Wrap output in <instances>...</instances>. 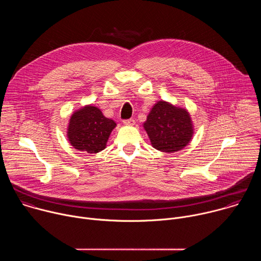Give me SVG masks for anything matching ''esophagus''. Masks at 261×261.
<instances>
[{"label":"esophagus","mask_w":261,"mask_h":261,"mask_svg":"<svg viewBox=\"0 0 261 261\" xmlns=\"http://www.w3.org/2000/svg\"><path fill=\"white\" fill-rule=\"evenodd\" d=\"M123 123L125 125H129V126H133L135 124V120L134 119H128V120H124Z\"/></svg>","instance_id":"1"}]
</instances>
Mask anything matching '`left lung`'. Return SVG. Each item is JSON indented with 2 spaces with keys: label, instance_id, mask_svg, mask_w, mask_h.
I'll list each match as a JSON object with an SVG mask.
<instances>
[{
  "label": "left lung",
  "instance_id": "obj_1",
  "mask_svg": "<svg viewBox=\"0 0 261 261\" xmlns=\"http://www.w3.org/2000/svg\"><path fill=\"white\" fill-rule=\"evenodd\" d=\"M143 127L153 146L165 153H173L187 145L193 128L185 109L160 101L150 111Z\"/></svg>",
  "mask_w": 261,
  "mask_h": 261
}]
</instances>
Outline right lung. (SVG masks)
I'll return each instance as SVG.
<instances>
[{
	"mask_svg": "<svg viewBox=\"0 0 261 261\" xmlns=\"http://www.w3.org/2000/svg\"><path fill=\"white\" fill-rule=\"evenodd\" d=\"M116 125L113 120L105 118L99 108L86 106L71 117L68 138L76 150L95 154L104 150Z\"/></svg>",
	"mask_w": 261,
	"mask_h": 261,
	"instance_id": "right-lung-1",
	"label": "right lung"
}]
</instances>
